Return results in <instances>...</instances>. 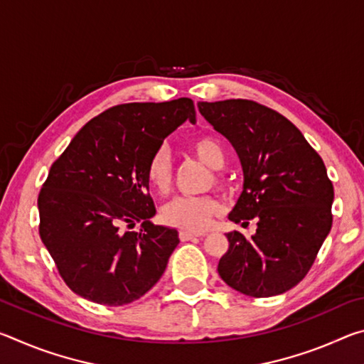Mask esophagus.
Instances as JSON below:
<instances>
[{
  "instance_id": "34e87169",
  "label": "esophagus",
  "mask_w": 364,
  "mask_h": 364,
  "mask_svg": "<svg viewBox=\"0 0 364 364\" xmlns=\"http://www.w3.org/2000/svg\"><path fill=\"white\" fill-rule=\"evenodd\" d=\"M205 231H181L180 232V237H181V241H191V239H194V237H202V236H205Z\"/></svg>"
}]
</instances>
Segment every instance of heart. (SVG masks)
<instances>
[{
	"label": "heart",
	"instance_id": "b5f03b06",
	"mask_svg": "<svg viewBox=\"0 0 364 364\" xmlns=\"http://www.w3.org/2000/svg\"><path fill=\"white\" fill-rule=\"evenodd\" d=\"M193 151L210 168H221L226 162L225 149L218 139L200 136L193 143ZM147 181L160 193L168 189L171 180V165L167 149L160 147L152 154L147 164ZM220 210V204L212 196H180L164 207L162 217L171 226L189 231H200L210 225L213 215Z\"/></svg>",
	"mask_w": 364,
	"mask_h": 364
}]
</instances>
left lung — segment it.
<instances>
[{
  "mask_svg": "<svg viewBox=\"0 0 364 364\" xmlns=\"http://www.w3.org/2000/svg\"><path fill=\"white\" fill-rule=\"evenodd\" d=\"M197 107L242 165V193L228 218L257 223L249 239L239 231L226 234L230 249L220 258L218 274L250 297L284 294L305 278L332 226L334 188L323 159L292 122L255 101Z\"/></svg>",
  "mask_w": 364,
  "mask_h": 364,
  "instance_id": "1",
  "label": "left lung"
}]
</instances>
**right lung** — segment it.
<instances>
[{
	"instance_id": "obj_1",
	"label": "right lung",
	"mask_w": 364,
	"mask_h": 364,
	"mask_svg": "<svg viewBox=\"0 0 364 364\" xmlns=\"http://www.w3.org/2000/svg\"><path fill=\"white\" fill-rule=\"evenodd\" d=\"M189 120L194 102H130L95 117L51 165L38 196L40 237L73 292L95 304H132L152 289L180 244L152 225L147 164ZM143 220L141 230L125 232Z\"/></svg>"
}]
</instances>
